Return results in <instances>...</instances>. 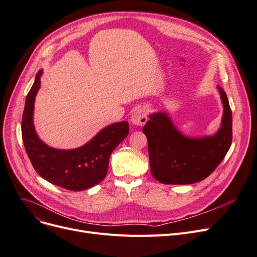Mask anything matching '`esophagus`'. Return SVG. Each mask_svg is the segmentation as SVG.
<instances>
[{"label": "esophagus", "instance_id": "1", "mask_svg": "<svg viewBox=\"0 0 257 257\" xmlns=\"http://www.w3.org/2000/svg\"><path fill=\"white\" fill-rule=\"evenodd\" d=\"M147 120H148L147 112H146V110H145L144 108L137 109L135 112L132 113V115H131V122H132L133 125L144 126L145 124H146Z\"/></svg>", "mask_w": 257, "mask_h": 257}]
</instances>
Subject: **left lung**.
Returning <instances> with one entry per match:
<instances>
[{
	"mask_svg": "<svg viewBox=\"0 0 257 257\" xmlns=\"http://www.w3.org/2000/svg\"><path fill=\"white\" fill-rule=\"evenodd\" d=\"M224 105L221 126L214 136H183L167 113L150 114L143 128L148 140L151 173L167 185H188L205 180L224 160L232 143V111L226 92L217 86Z\"/></svg>",
	"mask_w": 257,
	"mask_h": 257,
	"instance_id": "obj_1",
	"label": "left lung"
}]
</instances>
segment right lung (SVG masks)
Masks as SVG:
<instances>
[{"label": "right lung", "instance_id": "obj_1", "mask_svg": "<svg viewBox=\"0 0 257 257\" xmlns=\"http://www.w3.org/2000/svg\"><path fill=\"white\" fill-rule=\"evenodd\" d=\"M29 90L22 117V138L33 168L47 182L71 191H83L101 183L108 171L110 154L129 133L128 121L109 125L84 146L61 150L51 148L38 137L33 126V109L40 89V76Z\"/></svg>", "mask_w": 257, "mask_h": 257}]
</instances>
